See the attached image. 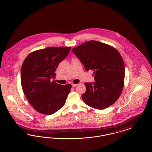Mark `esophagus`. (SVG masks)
<instances>
[{
	"label": "esophagus",
	"mask_w": 152,
	"mask_h": 152,
	"mask_svg": "<svg viewBox=\"0 0 152 152\" xmlns=\"http://www.w3.org/2000/svg\"><path fill=\"white\" fill-rule=\"evenodd\" d=\"M76 86H77L76 84H72V86L73 87H75Z\"/></svg>",
	"instance_id": "obj_1"
}]
</instances>
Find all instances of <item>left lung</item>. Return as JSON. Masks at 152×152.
Returning a JSON list of instances; mask_svg holds the SVG:
<instances>
[{
  "label": "left lung",
  "mask_w": 152,
  "mask_h": 152,
  "mask_svg": "<svg viewBox=\"0 0 152 152\" xmlns=\"http://www.w3.org/2000/svg\"><path fill=\"white\" fill-rule=\"evenodd\" d=\"M72 52L87 71H94L95 82L84 84L86 91L82 99L85 103L98 110L113 105L124 86L125 65L121 54L113 46L94 40L73 48Z\"/></svg>",
  "instance_id": "1"
}]
</instances>
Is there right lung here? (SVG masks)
Instances as JSON below:
<instances>
[{"label":"right lung","instance_id":"obj_1","mask_svg":"<svg viewBox=\"0 0 152 152\" xmlns=\"http://www.w3.org/2000/svg\"><path fill=\"white\" fill-rule=\"evenodd\" d=\"M71 47H48L29 54L20 72L22 88L29 103L41 114L51 115L65 103L72 85H60L55 78L56 69L69 54Z\"/></svg>","mask_w":152,"mask_h":152}]
</instances>
